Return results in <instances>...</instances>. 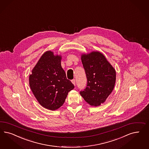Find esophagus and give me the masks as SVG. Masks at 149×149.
<instances>
[{
  "instance_id": "esophagus-1",
  "label": "esophagus",
  "mask_w": 149,
  "mask_h": 149,
  "mask_svg": "<svg viewBox=\"0 0 149 149\" xmlns=\"http://www.w3.org/2000/svg\"><path fill=\"white\" fill-rule=\"evenodd\" d=\"M71 82H72V83H73L74 86L76 85V80H75L74 79H73L71 80Z\"/></svg>"
}]
</instances>
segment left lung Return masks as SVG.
<instances>
[{
	"instance_id": "8db88e82",
	"label": "left lung",
	"mask_w": 149,
	"mask_h": 149,
	"mask_svg": "<svg viewBox=\"0 0 149 149\" xmlns=\"http://www.w3.org/2000/svg\"><path fill=\"white\" fill-rule=\"evenodd\" d=\"M81 60L86 74L87 85L79 93L89 105L100 106L114 88L115 70L105 56L99 52L82 54Z\"/></svg>"
}]
</instances>
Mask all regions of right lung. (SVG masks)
<instances>
[{
    "label": "right lung",
    "mask_w": 149,
    "mask_h": 149,
    "mask_svg": "<svg viewBox=\"0 0 149 149\" xmlns=\"http://www.w3.org/2000/svg\"><path fill=\"white\" fill-rule=\"evenodd\" d=\"M61 56L51 51L44 53L29 77L31 91L44 108L56 110L63 105L74 85L61 65Z\"/></svg>",
    "instance_id": "1"
}]
</instances>
